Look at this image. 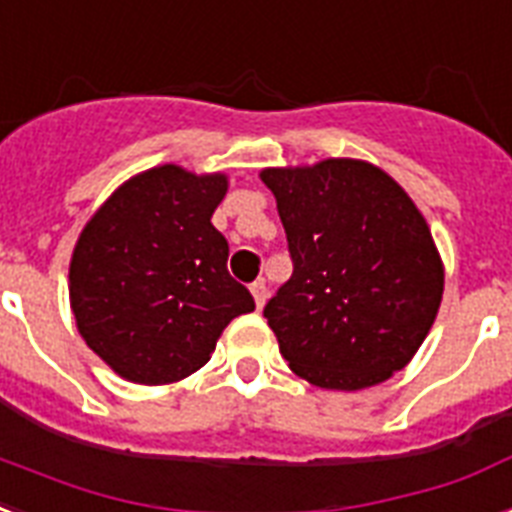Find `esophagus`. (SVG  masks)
I'll return each instance as SVG.
<instances>
[{
	"label": "esophagus",
	"mask_w": 512,
	"mask_h": 512,
	"mask_svg": "<svg viewBox=\"0 0 512 512\" xmlns=\"http://www.w3.org/2000/svg\"><path fill=\"white\" fill-rule=\"evenodd\" d=\"M251 293H253V299H256V307H264V301H267V283L264 280H256V283L251 285Z\"/></svg>",
	"instance_id": "obj_1"
}]
</instances>
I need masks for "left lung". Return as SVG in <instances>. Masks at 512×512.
I'll return each instance as SVG.
<instances>
[{"label":"left lung","instance_id":"left-lung-1","mask_svg":"<svg viewBox=\"0 0 512 512\" xmlns=\"http://www.w3.org/2000/svg\"><path fill=\"white\" fill-rule=\"evenodd\" d=\"M293 275L267 301L293 374L363 390L414 358L443 296V264L417 205L360 160L267 168Z\"/></svg>","mask_w":512,"mask_h":512}]
</instances>
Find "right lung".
<instances>
[{"label": "right lung", "mask_w": 512, "mask_h": 512, "mask_svg": "<svg viewBox=\"0 0 512 512\" xmlns=\"http://www.w3.org/2000/svg\"><path fill=\"white\" fill-rule=\"evenodd\" d=\"M221 173L162 165L122 184L87 221L69 267L71 310L87 347L120 376L168 384L211 360L253 296L229 275V243L211 224Z\"/></svg>", "instance_id": "add662e5"}]
</instances>
